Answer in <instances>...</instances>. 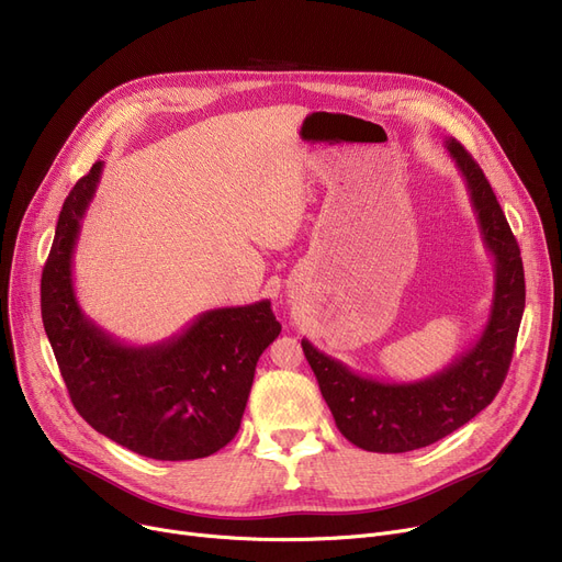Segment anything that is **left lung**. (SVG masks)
Masks as SVG:
<instances>
[{"label":"left lung","instance_id":"left-lung-1","mask_svg":"<svg viewBox=\"0 0 562 562\" xmlns=\"http://www.w3.org/2000/svg\"><path fill=\"white\" fill-rule=\"evenodd\" d=\"M447 150L464 177L496 269L490 318L476 344L426 380L380 382L301 341L339 432L364 451L405 453L451 435L494 401L513 360L526 303L519 246L481 166L456 138Z\"/></svg>","mask_w":562,"mask_h":562}]
</instances>
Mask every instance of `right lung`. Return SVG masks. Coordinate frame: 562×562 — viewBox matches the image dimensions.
I'll use <instances>...</instances> for the list:
<instances>
[{"label":"right lung","instance_id":"right-lung-1","mask_svg":"<svg viewBox=\"0 0 562 562\" xmlns=\"http://www.w3.org/2000/svg\"><path fill=\"white\" fill-rule=\"evenodd\" d=\"M102 161L68 193L41 280V312L72 405L98 432L138 456L195 460L241 426L255 367L282 330L271 301L202 312L161 344L127 346L88 318L72 255Z\"/></svg>","mask_w":562,"mask_h":562}]
</instances>
